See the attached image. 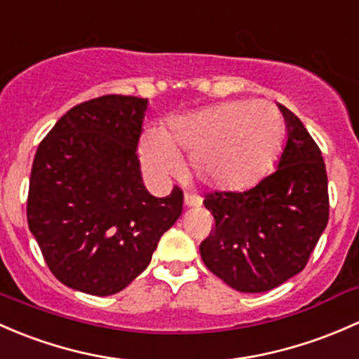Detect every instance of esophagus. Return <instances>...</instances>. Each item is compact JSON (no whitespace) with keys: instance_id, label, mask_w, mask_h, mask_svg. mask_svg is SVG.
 I'll return each instance as SVG.
<instances>
[{"instance_id":"esophagus-1","label":"esophagus","mask_w":359,"mask_h":359,"mask_svg":"<svg viewBox=\"0 0 359 359\" xmlns=\"http://www.w3.org/2000/svg\"><path fill=\"white\" fill-rule=\"evenodd\" d=\"M202 204V198L197 197V195L184 194V205L187 207H198Z\"/></svg>"}]
</instances>
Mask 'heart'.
Segmentation results:
<instances>
[{"label":"heart","instance_id":"obj_1","mask_svg":"<svg viewBox=\"0 0 359 359\" xmlns=\"http://www.w3.org/2000/svg\"><path fill=\"white\" fill-rule=\"evenodd\" d=\"M283 117L268 102H224L171 119L164 133L142 136L140 157L154 178L178 175V155H194L202 183L221 190H243L256 183L282 147Z\"/></svg>","mask_w":359,"mask_h":359}]
</instances>
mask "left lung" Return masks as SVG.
Returning <instances> with one entry per match:
<instances>
[{"instance_id": "8db88e82", "label": "left lung", "mask_w": 359, "mask_h": 359, "mask_svg": "<svg viewBox=\"0 0 359 359\" xmlns=\"http://www.w3.org/2000/svg\"><path fill=\"white\" fill-rule=\"evenodd\" d=\"M287 142L276 171L245 191H214L204 205L216 228L201 243L210 273L245 294L268 292L304 269L328 223V180L320 149L280 105Z\"/></svg>"}]
</instances>
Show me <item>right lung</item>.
<instances>
[{
  "mask_svg": "<svg viewBox=\"0 0 359 359\" xmlns=\"http://www.w3.org/2000/svg\"><path fill=\"white\" fill-rule=\"evenodd\" d=\"M149 100L107 95L72 107L39 143L27 223L64 285L121 292L147 269L161 236L183 212L178 187L154 197L136 155Z\"/></svg>",
  "mask_w": 359,
  "mask_h": 359,
  "instance_id": "right-lung-1",
  "label": "right lung"
}]
</instances>
